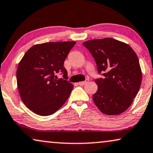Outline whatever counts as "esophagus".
I'll list each match as a JSON object with an SVG mask.
<instances>
[{
	"label": "esophagus",
	"mask_w": 153,
	"mask_h": 153,
	"mask_svg": "<svg viewBox=\"0 0 153 153\" xmlns=\"http://www.w3.org/2000/svg\"><path fill=\"white\" fill-rule=\"evenodd\" d=\"M88 82H89V79H87L85 81H84V82H78V85L80 86H83V85H86Z\"/></svg>",
	"instance_id": "esophagus-1"
}]
</instances>
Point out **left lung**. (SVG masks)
Wrapping results in <instances>:
<instances>
[{
  "mask_svg": "<svg viewBox=\"0 0 153 153\" xmlns=\"http://www.w3.org/2000/svg\"><path fill=\"white\" fill-rule=\"evenodd\" d=\"M93 57L102 78L95 79L98 91L93 100L101 112L120 114L136 97L141 84L139 59L131 47L112 38L91 39L83 43Z\"/></svg>",
  "mask_w": 153,
  "mask_h": 153,
  "instance_id": "1",
  "label": "left lung"
}]
</instances>
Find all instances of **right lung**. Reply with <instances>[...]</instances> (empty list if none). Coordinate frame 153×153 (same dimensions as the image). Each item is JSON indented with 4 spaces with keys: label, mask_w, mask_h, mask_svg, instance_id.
<instances>
[{
    "label": "right lung",
    "mask_w": 153,
    "mask_h": 153,
    "mask_svg": "<svg viewBox=\"0 0 153 153\" xmlns=\"http://www.w3.org/2000/svg\"><path fill=\"white\" fill-rule=\"evenodd\" d=\"M76 42H47L32 46L19 62L17 86L21 98L36 114H54L69 97L74 85L67 80L64 60ZM61 72L63 79H57Z\"/></svg>",
    "instance_id": "right-lung-1"
}]
</instances>
